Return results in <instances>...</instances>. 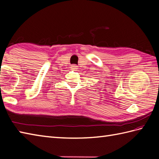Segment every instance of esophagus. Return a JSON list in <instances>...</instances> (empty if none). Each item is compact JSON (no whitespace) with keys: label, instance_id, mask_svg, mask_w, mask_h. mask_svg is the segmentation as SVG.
<instances>
[{"label":"esophagus","instance_id":"1","mask_svg":"<svg viewBox=\"0 0 159 159\" xmlns=\"http://www.w3.org/2000/svg\"><path fill=\"white\" fill-rule=\"evenodd\" d=\"M77 67H78V66L76 65H75V64H73V65L71 66V68L74 70H76L77 69Z\"/></svg>","mask_w":159,"mask_h":159}]
</instances>
